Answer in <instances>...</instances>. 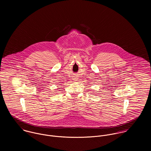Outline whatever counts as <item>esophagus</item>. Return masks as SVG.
Returning a JSON list of instances; mask_svg holds the SVG:
<instances>
[{
	"label": "esophagus",
	"mask_w": 151,
	"mask_h": 151,
	"mask_svg": "<svg viewBox=\"0 0 151 151\" xmlns=\"http://www.w3.org/2000/svg\"><path fill=\"white\" fill-rule=\"evenodd\" d=\"M77 78L76 77H74L73 78V80H74V81H77Z\"/></svg>",
	"instance_id": "34e87169"
}]
</instances>
